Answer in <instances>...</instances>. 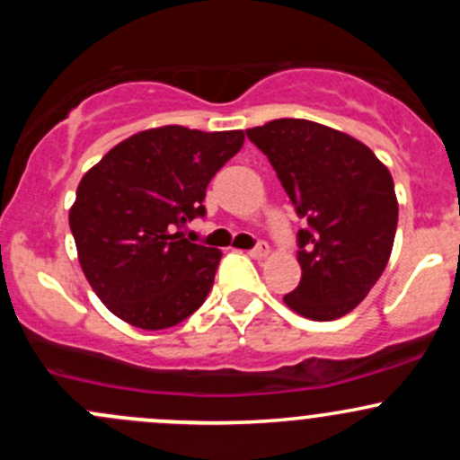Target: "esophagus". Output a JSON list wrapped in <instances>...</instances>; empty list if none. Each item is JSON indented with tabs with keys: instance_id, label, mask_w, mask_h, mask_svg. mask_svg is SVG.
<instances>
[{
	"instance_id": "1",
	"label": "esophagus",
	"mask_w": 460,
	"mask_h": 460,
	"mask_svg": "<svg viewBox=\"0 0 460 460\" xmlns=\"http://www.w3.org/2000/svg\"><path fill=\"white\" fill-rule=\"evenodd\" d=\"M249 256H252L253 260H264L269 256V247H267V243H258L256 247L252 249V252H249Z\"/></svg>"
}]
</instances>
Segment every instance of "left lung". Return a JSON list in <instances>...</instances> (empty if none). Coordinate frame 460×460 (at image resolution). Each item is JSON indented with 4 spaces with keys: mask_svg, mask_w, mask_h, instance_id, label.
<instances>
[{
    "mask_svg": "<svg viewBox=\"0 0 460 460\" xmlns=\"http://www.w3.org/2000/svg\"><path fill=\"white\" fill-rule=\"evenodd\" d=\"M276 169L307 229L298 231L300 285L291 312L318 323L358 307L387 267L398 200L372 148L312 119L282 118L247 128Z\"/></svg>",
    "mask_w": 460,
    "mask_h": 460,
    "instance_id": "1",
    "label": "left lung"
}]
</instances>
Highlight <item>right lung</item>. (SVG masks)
<instances>
[{"label": "right lung", "instance_id": "add662e5", "mask_svg": "<svg viewBox=\"0 0 460 460\" xmlns=\"http://www.w3.org/2000/svg\"><path fill=\"white\" fill-rule=\"evenodd\" d=\"M244 131L166 124L115 144L77 184L68 211L77 260L111 314L140 329H166L207 300L222 252L184 238L204 216L213 175Z\"/></svg>", "mask_w": 460, "mask_h": 460}]
</instances>
